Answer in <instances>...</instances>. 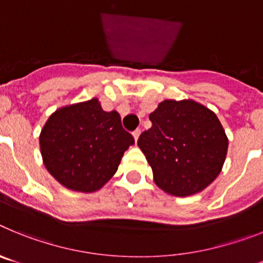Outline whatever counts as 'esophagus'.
Wrapping results in <instances>:
<instances>
[{
    "label": "esophagus",
    "instance_id": "34e87169",
    "mask_svg": "<svg viewBox=\"0 0 263 263\" xmlns=\"http://www.w3.org/2000/svg\"><path fill=\"white\" fill-rule=\"evenodd\" d=\"M139 136H141V129H137L136 132H134V133H133V137H134V139H136V142H137V141H138Z\"/></svg>",
    "mask_w": 263,
    "mask_h": 263
}]
</instances>
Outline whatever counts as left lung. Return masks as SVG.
<instances>
[{
  "instance_id": "8db88e82",
  "label": "left lung",
  "mask_w": 263,
  "mask_h": 263,
  "mask_svg": "<svg viewBox=\"0 0 263 263\" xmlns=\"http://www.w3.org/2000/svg\"><path fill=\"white\" fill-rule=\"evenodd\" d=\"M153 126L138 139L166 194L185 197L199 194L221 173L228 137L215 111L195 100H164L148 116Z\"/></svg>"
}]
</instances>
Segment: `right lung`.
Segmentation results:
<instances>
[{
	"label": "right lung",
	"mask_w": 263,
	"mask_h": 263,
	"mask_svg": "<svg viewBox=\"0 0 263 263\" xmlns=\"http://www.w3.org/2000/svg\"><path fill=\"white\" fill-rule=\"evenodd\" d=\"M134 143L118 111H105L99 99L57 109L43 125L39 146L43 163L71 191H99L116 174Z\"/></svg>",
	"instance_id": "1"
}]
</instances>
